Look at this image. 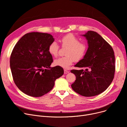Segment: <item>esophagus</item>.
<instances>
[{
	"mask_svg": "<svg viewBox=\"0 0 127 127\" xmlns=\"http://www.w3.org/2000/svg\"><path fill=\"white\" fill-rule=\"evenodd\" d=\"M69 72V71L67 70H64V74H67V73H68Z\"/></svg>",
	"mask_w": 127,
	"mask_h": 127,
	"instance_id": "esophagus-1",
	"label": "esophagus"
}]
</instances>
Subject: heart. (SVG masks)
I'll return each instance as SVG.
<instances>
[{
	"label": "heart",
	"instance_id": "heart-1",
	"mask_svg": "<svg viewBox=\"0 0 127 127\" xmlns=\"http://www.w3.org/2000/svg\"><path fill=\"white\" fill-rule=\"evenodd\" d=\"M60 42L63 47H67L64 57H59L54 60V65L64 69L68 68L76 61L80 60L85 55L87 46L84 42H80L79 39L73 34H68L61 39ZM59 46L56 41L51 42L48 51L52 56H57L58 54Z\"/></svg>",
	"mask_w": 127,
	"mask_h": 127
}]
</instances>
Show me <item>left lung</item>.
<instances>
[{
    "mask_svg": "<svg viewBox=\"0 0 127 127\" xmlns=\"http://www.w3.org/2000/svg\"><path fill=\"white\" fill-rule=\"evenodd\" d=\"M86 38L88 48L82 59L75 66L81 70H72L76 79L71 85L76 93L85 97L99 95L110 86L114 78L115 57L111 46L98 34L88 31Z\"/></svg>",
    "mask_w": 127,
    "mask_h": 127,
    "instance_id": "left-lung-1",
    "label": "left lung"
}]
</instances>
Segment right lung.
I'll use <instances>...</instances> for the list:
<instances>
[{
	"instance_id": "right-lung-1",
	"label": "right lung",
	"mask_w": 127,
	"mask_h": 127,
	"mask_svg": "<svg viewBox=\"0 0 127 127\" xmlns=\"http://www.w3.org/2000/svg\"><path fill=\"white\" fill-rule=\"evenodd\" d=\"M55 39L47 33L25 34L17 42L10 58L15 84L24 94L33 97L49 92L57 79L63 75V68L51 67L52 57L48 51Z\"/></svg>"
}]
</instances>
